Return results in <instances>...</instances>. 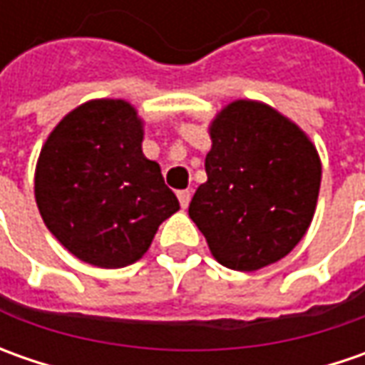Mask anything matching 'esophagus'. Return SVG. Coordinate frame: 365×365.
Masks as SVG:
<instances>
[{
  "label": "esophagus",
  "instance_id": "obj_1",
  "mask_svg": "<svg viewBox=\"0 0 365 365\" xmlns=\"http://www.w3.org/2000/svg\"><path fill=\"white\" fill-rule=\"evenodd\" d=\"M178 201H180L182 209H187L190 203V190H178Z\"/></svg>",
  "mask_w": 365,
  "mask_h": 365
}]
</instances>
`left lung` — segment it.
Returning <instances> with one entry per match:
<instances>
[{"label":"left lung","instance_id":"1","mask_svg":"<svg viewBox=\"0 0 365 365\" xmlns=\"http://www.w3.org/2000/svg\"><path fill=\"white\" fill-rule=\"evenodd\" d=\"M207 182L189 215L219 264L254 272L284 258L307 233L321 187L311 140L258 101H233L211 125Z\"/></svg>","mask_w":365,"mask_h":365}]
</instances>
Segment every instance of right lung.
I'll return each instance as SVG.
<instances>
[{
	"label": "right lung",
	"mask_w": 365,
	"mask_h": 365,
	"mask_svg": "<svg viewBox=\"0 0 365 365\" xmlns=\"http://www.w3.org/2000/svg\"><path fill=\"white\" fill-rule=\"evenodd\" d=\"M142 121L121 99L73 109L48 135L36 166V203L50 233L78 259L123 268L148 252L180 209L158 162L142 152Z\"/></svg>",
	"instance_id": "add662e5"
}]
</instances>
